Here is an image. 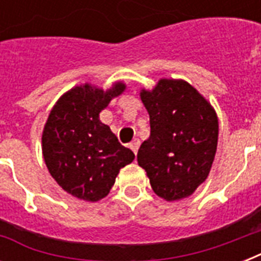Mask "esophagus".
<instances>
[{"mask_svg":"<svg viewBox=\"0 0 261 261\" xmlns=\"http://www.w3.org/2000/svg\"><path fill=\"white\" fill-rule=\"evenodd\" d=\"M128 147H130L131 150H133V153H134V154H137V153H138V149H139V141H138V139H134L133 142H130Z\"/></svg>","mask_w":261,"mask_h":261,"instance_id":"esophagus-1","label":"esophagus"}]
</instances>
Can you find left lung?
<instances>
[{
  "instance_id": "obj_1",
  "label": "left lung",
  "mask_w": 261,
  "mask_h": 261,
  "mask_svg": "<svg viewBox=\"0 0 261 261\" xmlns=\"http://www.w3.org/2000/svg\"><path fill=\"white\" fill-rule=\"evenodd\" d=\"M139 96L150 116V137L137 155L139 167L160 198H188L206 181L217 153L214 107L184 80L161 79Z\"/></svg>"
}]
</instances>
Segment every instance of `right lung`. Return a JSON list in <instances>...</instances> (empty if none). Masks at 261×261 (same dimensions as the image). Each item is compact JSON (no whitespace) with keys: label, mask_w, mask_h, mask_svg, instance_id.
Listing matches in <instances>:
<instances>
[{"label":"right lung","mask_w":261,"mask_h":261,"mask_svg":"<svg viewBox=\"0 0 261 261\" xmlns=\"http://www.w3.org/2000/svg\"><path fill=\"white\" fill-rule=\"evenodd\" d=\"M124 90L122 81L106 90L81 84L65 92L50 111L42 134L43 159L55 181L74 198H106L119 171L135 159L100 120V112Z\"/></svg>","instance_id":"add662e5"}]
</instances>
